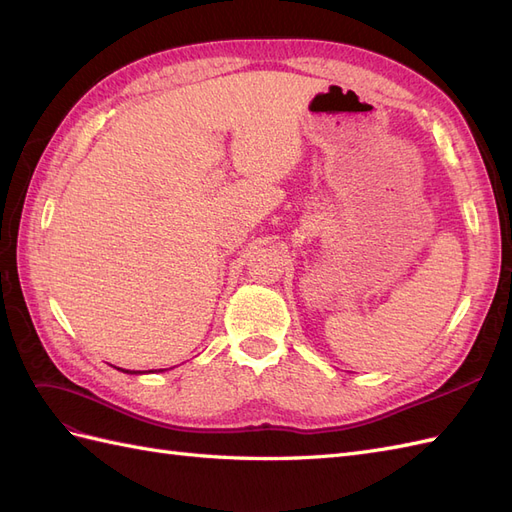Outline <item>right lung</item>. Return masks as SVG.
<instances>
[{
	"instance_id": "add662e5",
	"label": "right lung",
	"mask_w": 512,
	"mask_h": 512,
	"mask_svg": "<svg viewBox=\"0 0 512 512\" xmlns=\"http://www.w3.org/2000/svg\"><path fill=\"white\" fill-rule=\"evenodd\" d=\"M126 374H136V371H130V369H128V371H126Z\"/></svg>"
}]
</instances>
